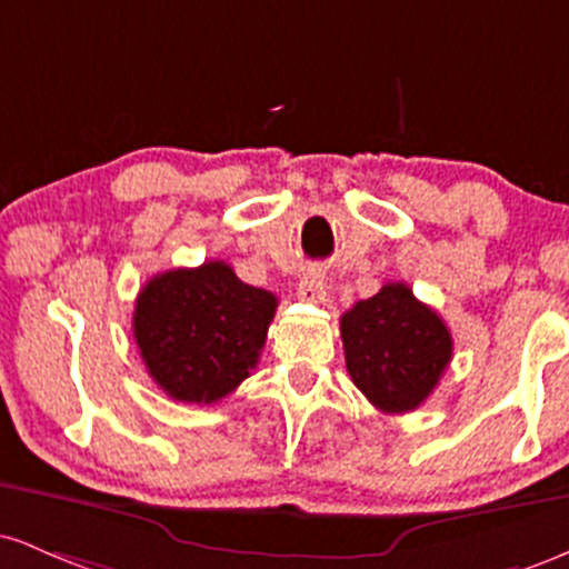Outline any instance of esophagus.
<instances>
[{
  "mask_svg": "<svg viewBox=\"0 0 569 569\" xmlns=\"http://www.w3.org/2000/svg\"><path fill=\"white\" fill-rule=\"evenodd\" d=\"M323 293H326L323 270L321 267H312V270H307L302 280H299V297H302L305 302H321Z\"/></svg>",
  "mask_w": 569,
  "mask_h": 569,
  "instance_id": "34e87169",
  "label": "esophagus"
}]
</instances>
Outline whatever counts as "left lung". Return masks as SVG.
Returning a JSON list of instances; mask_svg holds the SVG:
<instances>
[{"label":"left lung","instance_id":"1","mask_svg":"<svg viewBox=\"0 0 569 569\" xmlns=\"http://www.w3.org/2000/svg\"><path fill=\"white\" fill-rule=\"evenodd\" d=\"M356 388L385 415L415 411L452 361V335L407 283L382 286L339 318Z\"/></svg>","mask_w":569,"mask_h":569}]
</instances>
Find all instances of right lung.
I'll return each instance as SVG.
<instances>
[{
    "label": "right lung",
    "instance_id": "1",
    "mask_svg": "<svg viewBox=\"0 0 569 569\" xmlns=\"http://www.w3.org/2000/svg\"><path fill=\"white\" fill-rule=\"evenodd\" d=\"M276 307V293L243 283L227 262L179 267L147 280L133 337L173 401L217 403L257 369Z\"/></svg>",
    "mask_w": 569,
    "mask_h": 569
}]
</instances>
